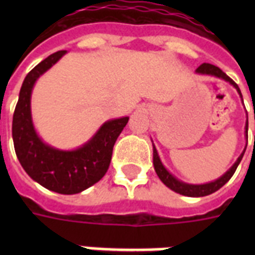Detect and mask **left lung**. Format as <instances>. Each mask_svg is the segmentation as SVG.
I'll return each mask as SVG.
<instances>
[{
	"instance_id": "1",
	"label": "left lung",
	"mask_w": 255,
	"mask_h": 255,
	"mask_svg": "<svg viewBox=\"0 0 255 255\" xmlns=\"http://www.w3.org/2000/svg\"><path fill=\"white\" fill-rule=\"evenodd\" d=\"M196 73L198 74H206V75H213V77H217V78H221L224 81L229 82L230 85L236 87V90L238 91L240 96L242 98V94H241V90L240 87L237 86V83L226 75L224 71H222L220 67L214 65H210V63H202L197 70H196ZM248 127H249V123L246 122V126H245V129H246V137H248ZM244 153L245 152H242L240 157L237 159V161L232 165L228 172L225 174H222L221 177L217 178V180H214L212 182H208V184H201V185H193V184H186V182H182L180 180L174 177L173 174H170L169 172L167 170V168L164 167L163 163H161V160H160L159 155H157V151H156L155 145H153V167H155L156 173L159 176V178L161 181L165 184V185L169 188V189L174 190L176 193H180L182 196H189V197H204V196H208V194H212L214 193L216 190H218L220 188L225 185L226 182L229 181L232 176L234 174L236 169H237L238 164L241 163L242 157H244Z\"/></svg>"
}]
</instances>
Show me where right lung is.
I'll list each match as a JSON object with an SVG mask.
<instances>
[{
  "label": "right lung",
  "instance_id": "obj_1",
  "mask_svg": "<svg viewBox=\"0 0 255 255\" xmlns=\"http://www.w3.org/2000/svg\"><path fill=\"white\" fill-rule=\"evenodd\" d=\"M66 54L57 51L38 63L22 83L13 115V141L22 168L34 181L61 194L81 193L107 172L118 136L128 123V116L108 120L99 131L74 151H61L45 144L34 129L30 99L35 82Z\"/></svg>",
  "mask_w": 255,
  "mask_h": 255
}]
</instances>
